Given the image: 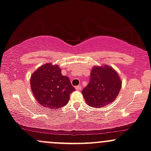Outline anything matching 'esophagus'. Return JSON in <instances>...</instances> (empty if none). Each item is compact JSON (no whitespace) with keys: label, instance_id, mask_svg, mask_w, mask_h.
I'll return each mask as SVG.
<instances>
[{"label":"esophagus","instance_id":"1","mask_svg":"<svg viewBox=\"0 0 151 151\" xmlns=\"http://www.w3.org/2000/svg\"><path fill=\"white\" fill-rule=\"evenodd\" d=\"M75 89H77V90H81V86L80 85L77 86V87H75Z\"/></svg>","mask_w":151,"mask_h":151}]
</instances>
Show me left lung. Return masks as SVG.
<instances>
[{
	"label": "left lung",
	"instance_id": "left-lung-1",
	"mask_svg": "<svg viewBox=\"0 0 151 151\" xmlns=\"http://www.w3.org/2000/svg\"><path fill=\"white\" fill-rule=\"evenodd\" d=\"M122 82L112 67H94L89 84L82 90L84 100L92 107H105L118 95Z\"/></svg>",
	"mask_w": 151,
	"mask_h": 151
}]
</instances>
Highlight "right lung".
Here are the masks:
<instances>
[{
  "label": "right lung",
  "mask_w": 151,
  "mask_h": 151,
  "mask_svg": "<svg viewBox=\"0 0 151 151\" xmlns=\"http://www.w3.org/2000/svg\"><path fill=\"white\" fill-rule=\"evenodd\" d=\"M31 87L36 101L54 110L67 105L70 94L75 90L69 77L62 75L59 66L51 64L41 66L32 74Z\"/></svg>",
  "instance_id": "1"
}]
</instances>
